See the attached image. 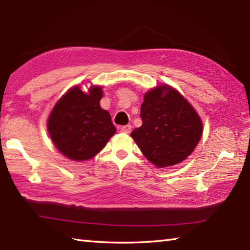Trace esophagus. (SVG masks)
Returning a JSON list of instances; mask_svg holds the SVG:
<instances>
[{"instance_id": "esophagus-1", "label": "esophagus", "mask_w": 250, "mask_h": 250, "mask_svg": "<svg viewBox=\"0 0 250 250\" xmlns=\"http://www.w3.org/2000/svg\"><path fill=\"white\" fill-rule=\"evenodd\" d=\"M131 128H132V126H131L130 125H122V126H120V131H121L122 133H130L131 132Z\"/></svg>"}]
</instances>
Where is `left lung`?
Segmentation results:
<instances>
[{
  "instance_id": "obj_1",
  "label": "left lung",
  "mask_w": 250,
  "mask_h": 250,
  "mask_svg": "<svg viewBox=\"0 0 250 250\" xmlns=\"http://www.w3.org/2000/svg\"><path fill=\"white\" fill-rule=\"evenodd\" d=\"M142 125L131 132L143 155L157 168L185 161L202 137L196 109L176 88L162 84L144 94Z\"/></svg>"
}]
</instances>
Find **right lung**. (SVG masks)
<instances>
[{"instance_id":"add662e5","label":"right lung","mask_w":250,"mask_h":250,"mask_svg":"<svg viewBox=\"0 0 250 250\" xmlns=\"http://www.w3.org/2000/svg\"><path fill=\"white\" fill-rule=\"evenodd\" d=\"M102 86L90 85L84 93L71 87L50 112L47 129L54 146L71 161H88L106 146L116 133L110 113L101 107Z\"/></svg>"}]
</instances>
